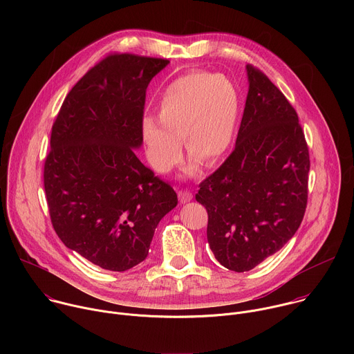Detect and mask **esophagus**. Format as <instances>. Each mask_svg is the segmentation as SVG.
<instances>
[{
  "mask_svg": "<svg viewBox=\"0 0 354 354\" xmlns=\"http://www.w3.org/2000/svg\"><path fill=\"white\" fill-rule=\"evenodd\" d=\"M178 196H179L180 203H187V201H190L193 198V194L190 190H179Z\"/></svg>",
  "mask_w": 354,
  "mask_h": 354,
  "instance_id": "1",
  "label": "esophagus"
}]
</instances>
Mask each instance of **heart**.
Segmentation results:
<instances>
[{
  "mask_svg": "<svg viewBox=\"0 0 354 354\" xmlns=\"http://www.w3.org/2000/svg\"><path fill=\"white\" fill-rule=\"evenodd\" d=\"M242 108L241 91L224 74L192 71L174 80L161 93L158 120L145 116L141 137L148 161L168 174L182 160V140L190 156L186 172L218 164L231 148Z\"/></svg>",
  "mask_w": 354,
  "mask_h": 354,
  "instance_id": "heart-1",
  "label": "heart"
}]
</instances>
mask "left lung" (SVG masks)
Listing matches in <instances>:
<instances>
[{
    "mask_svg": "<svg viewBox=\"0 0 354 354\" xmlns=\"http://www.w3.org/2000/svg\"><path fill=\"white\" fill-rule=\"evenodd\" d=\"M248 95L235 148L200 183L207 241L228 270L248 272L298 230L308 197L310 156L298 116L280 89L246 66Z\"/></svg>",
    "mask_w": 354,
    "mask_h": 354,
    "instance_id": "1",
    "label": "left lung"
}]
</instances>
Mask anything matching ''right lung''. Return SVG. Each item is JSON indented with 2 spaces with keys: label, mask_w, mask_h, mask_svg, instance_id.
I'll return each mask as SVG.
<instances>
[{
  "label": "right lung",
  "mask_w": 354,
  "mask_h": 354,
  "mask_svg": "<svg viewBox=\"0 0 354 354\" xmlns=\"http://www.w3.org/2000/svg\"><path fill=\"white\" fill-rule=\"evenodd\" d=\"M168 60L113 55L68 92L52 129L44 190L55 231L91 263L124 272L141 263L175 190L136 156L145 91Z\"/></svg>",
  "instance_id": "1"
}]
</instances>
